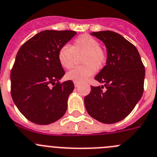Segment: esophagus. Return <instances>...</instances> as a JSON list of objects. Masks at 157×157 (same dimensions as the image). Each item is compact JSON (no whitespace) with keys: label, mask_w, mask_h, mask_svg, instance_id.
I'll return each instance as SVG.
<instances>
[{"label":"esophagus","mask_w":157,"mask_h":157,"mask_svg":"<svg viewBox=\"0 0 157 157\" xmlns=\"http://www.w3.org/2000/svg\"><path fill=\"white\" fill-rule=\"evenodd\" d=\"M74 85H75V87H78V86H79V83L78 82H74Z\"/></svg>","instance_id":"1"}]
</instances>
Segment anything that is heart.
Here are the masks:
<instances>
[{"instance_id":"heart-1","label":"heart","mask_w":157,"mask_h":157,"mask_svg":"<svg viewBox=\"0 0 157 157\" xmlns=\"http://www.w3.org/2000/svg\"><path fill=\"white\" fill-rule=\"evenodd\" d=\"M82 66L75 67L66 74L69 80L82 82L93 75L96 69H100L107 61V54L100 47V43L96 38L89 34L78 36L70 47L67 44L59 49L57 57L59 63L64 68H71L74 64L75 55L82 54Z\"/></svg>"}]
</instances>
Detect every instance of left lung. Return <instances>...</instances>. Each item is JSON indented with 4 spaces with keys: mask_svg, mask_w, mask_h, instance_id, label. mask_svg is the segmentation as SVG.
I'll return each instance as SVG.
<instances>
[{
    "mask_svg": "<svg viewBox=\"0 0 157 157\" xmlns=\"http://www.w3.org/2000/svg\"><path fill=\"white\" fill-rule=\"evenodd\" d=\"M92 35L103 41L107 58L95 79L103 86H91L85 97L89 114L104 124H113L125 118L141 99L144 90L145 67L132 44L112 31L93 32Z\"/></svg>",
    "mask_w": 157,
    "mask_h": 157,
    "instance_id": "left-lung-1",
    "label": "left lung"
}]
</instances>
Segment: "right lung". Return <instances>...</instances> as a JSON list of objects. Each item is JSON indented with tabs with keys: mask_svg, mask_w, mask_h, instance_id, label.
Listing matches in <instances>:
<instances>
[{
	"mask_svg": "<svg viewBox=\"0 0 157 157\" xmlns=\"http://www.w3.org/2000/svg\"><path fill=\"white\" fill-rule=\"evenodd\" d=\"M76 34L71 30H44L18 50L11 71V94L19 111L30 121L49 124L65 113L74 84L71 80L59 82L65 72L57 54Z\"/></svg>",
	"mask_w": 157,
	"mask_h": 157,
	"instance_id": "right-lung-1",
	"label": "right lung"
}]
</instances>
